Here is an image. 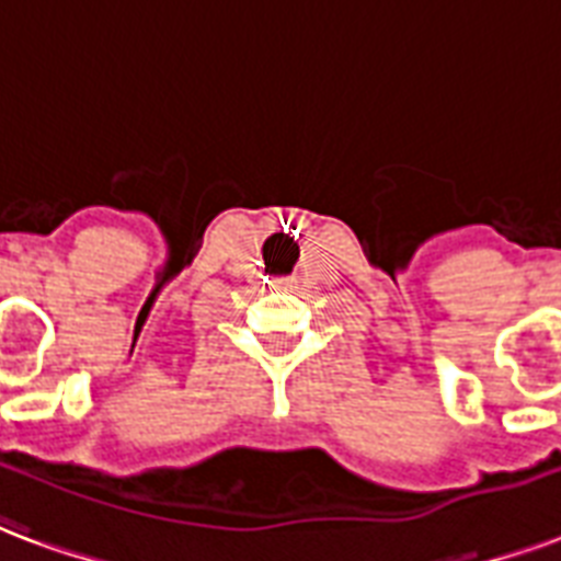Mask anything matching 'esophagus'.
<instances>
[{
    "label": "esophagus",
    "mask_w": 561,
    "mask_h": 561,
    "mask_svg": "<svg viewBox=\"0 0 561 561\" xmlns=\"http://www.w3.org/2000/svg\"><path fill=\"white\" fill-rule=\"evenodd\" d=\"M273 288H294V279H279Z\"/></svg>",
    "instance_id": "34e87169"
}]
</instances>
